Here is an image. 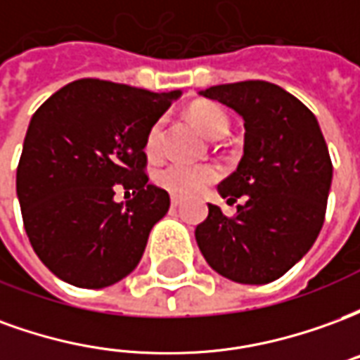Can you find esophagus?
<instances>
[{
	"label": "esophagus",
	"instance_id": "obj_1",
	"mask_svg": "<svg viewBox=\"0 0 360 360\" xmlns=\"http://www.w3.org/2000/svg\"><path fill=\"white\" fill-rule=\"evenodd\" d=\"M181 202H183V200H181L179 196H175V195L172 196V206H173V208H177V206H181Z\"/></svg>",
	"mask_w": 360,
	"mask_h": 360
}]
</instances>
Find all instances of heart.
<instances>
[{"label": "heart", "instance_id": "heart-1", "mask_svg": "<svg viewBox=\"0 0 360 360\" xmlns=\"http://www.w3.org/2000/svg\"><path fill=\"white\" fill-rule=\"evenodd\" d=\"M191 119L208 139H221L229 131V119L226 111L216 103H198L191 108ZM164 144V119H156L150 125L144 148L148 156H160ZM218 177V169L206 164H187V162H172L156 173V183L173 195H195Z\"/></svg>", "mask_w": 360, "mask_h": 360}]
</instances>
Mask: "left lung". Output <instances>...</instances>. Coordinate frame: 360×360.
<instances>
[{"instance_id": "obj_1", "label": "left lung", "mask_w": 360, "mask_h": 360, "mask_svg": "<svg viewBox=\"0 0 360 360\" xmlns=\"http://www.w3.org/2000/svg\"><path fill=\"white\" fill-rule=\"evenodd\" d=\"M245 121L237 169L218 185L237 214L208 204L198 249L219 276L262 285L281 278L316 241L332 187V160L314 113L278 84L243 81L200 90Z\"/></svg>"}]
</instances>
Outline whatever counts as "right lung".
<instances>
[{"instance_id":"1","label":"right lung","mask_w":360,"mask_h":360,"mask_svg":"<svg viewBox=\"0 0 360 360\" xmlns=\"http://www.w3.org/2000/svg\"><path fill=\"white\" fill-rule=\"evenodd\" d=\"M179 96L81 79L36 110L17 196L32 249L59 279L102 289L141 262L150 229L169 210V195L144 173V139ZM117 186L135 196L115 203Z\"/></svg>"}]
</instances>
